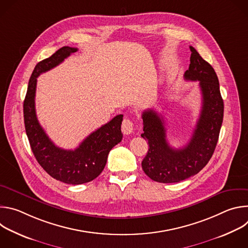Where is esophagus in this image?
Wrapping results in <instances>:
<instances>
[{"instance_id":"esophagus-1","label":"esophagus","mask_w":248,"mask_h":248,"mask_svg":"<svg viewBox=\"0 0 248 248\" xmlns=\"http://www.w3.org/2000/svg\"><path fill=\"white\" fill-rule=\"evenodd\" d=\"M133 130V124L130 119L125 118L122 124V131L124 134H130Z\"/></svg>"}]
</instances>
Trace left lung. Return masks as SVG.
Returning <instances> with one entry per match:
<instances>
[{"mask_svg": "<svg viewBox=\"0 0 248 248\" xmlns=\"http://www.w3.org/2000/svg\"><path fill=\"white\" fill-rule=\"evenodd\" d=\"M189 67L185 79L199 81L202 108L193 134L188 143L180 149L171 148L166 135L165 122L153 109L143 112V133L149 149L142 169L152 181L172 184L185 181L198 173L213 155L224 117V101L219 79L214 68L198 52L190 47Z\"/></svg>", "mask_w": 248, "mask_h": 248, "instance_id": "1", "label": "left lung"}]
</instances>
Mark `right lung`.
<instances>
[{
	"label": "right lung",
	"mask_w": 248,
	"mask_h": 248,
	"mask_svg": "<svg viewBox=\"0 0 248 248\" xmlns=\"http://www.w3.org/2000/svg\"><path fill=\"white\" fill-rule=\"evenodd\" d=\"M78 48L64 46L51 57L39 62L30 77L23 102L25 131L31 150L40 166L57 181L67 185H81L96 179L104 170L111 149L123 138V115L89 134L75 150L56 146L40 125L35 111L37 78L60 64Z\"/></svg>",
	"instance_id": "obj_1"
}]
</instances>
